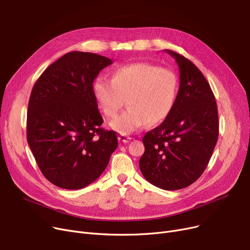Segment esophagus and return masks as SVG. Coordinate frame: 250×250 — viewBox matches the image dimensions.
I'll use <instances>...</instances> for the list:
<instances>
[{
    "mask_svg": "<svg viewBox=\"0 0 250 250\" xmlns=\"http://www.w3.org/2000/svg\"><path fill=\"white\" fill-rule=\"evenodd\" d=\"M131 140V138L130 137H127V136H125V135H120L119 136V141L120 142H123V143H128L129 141Z\"/></svg>",
    "mask_w": 250,
    "mask_h": 250,
    "instance_id": "esophagus-1",
    "label": "esophagus"
}]
</instances>
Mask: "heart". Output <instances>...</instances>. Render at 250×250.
<instances>
[{
	"label": "heart",
	"mask_w": 250,
	"mask_h": 250,
	"mask_svg": "<svg viewBox=\"0 0 250 250\" xmlns=\"http://www.w3.org/2000/svg\"><path fill=\"white\" fill-rule=\"evenodd\" d=\"M93 95L106 118H114L126 103L128 108L110 123L122 135L134 132L147 123L164 122L174 109L179 77L170 69L149 62H135L115 68L111 80L95 78Z\"/></svg>",
	"instance_id": "b5f03b06"
}]
</instances>
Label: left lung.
<instances>
[{
  "label": "left lung",
  "mask_w": 250,
  "mask_h": 250,
  "mask_svg": "<svg viewBox=\"0 0 250 250\" xmlns=\"http://www.w3.org/2000/svg\"><path fill=\"white\" fill-rule=\"evenodd\" d=\"M180 71L171 114L143 138V176L163 190L186 188L206 169L219 134L218 110L208 81L189 59L172 50Z\"/></svg>",
  "instance_id": "1"
}]
</instances>
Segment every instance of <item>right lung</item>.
I'll list each match as a JSON object with an SVG mask.
<instances>
[{"mask_svg": "<svg viewBox=\"0 0 250 250\" xmlns=\"http://www.w3.org/2000/svg\"><path fill=\"white\" fill-rule=\"evenodd\" d=\"M112 60L89 52L63 55L41 74L28 104L27 141L44 177L57 187L78 190L105 170L118 147L104 130L92 83Z\"/></svg>", "mask_w": 250, "mask_h": 250, "instance_id": "add662e5", "label": "right lung"}]
</instances>
